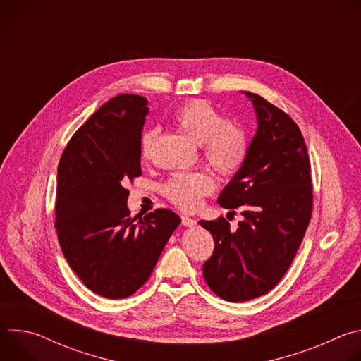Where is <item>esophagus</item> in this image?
<instances>
[{
	"mask_svg": "<svg viewBox=\"0 0 361 361\" xmlns=\"http://www.w3.org/2000/svg\"><path fill=\"white\" fill-rule=\"evenodd\" d=\"M181 224H183L184 227H195V226H197V221H195L194 219H191V217L183 216V217H181Z\"/></svg>",
	"mask_w": 361,
	"mask_h": 361,
	"instance_id": "obj_1",
	"label": "esophagus"
}]
</instances>
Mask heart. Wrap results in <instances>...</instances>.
Wrapping results in <instances>:
<instances>
[{"label": "heart", "instance_id": "1", "mask_svg": "<svg viewBox=\"0 0 361 361\" xmlns=\"http://www.w3.org/2000/svg\"><path fill=\"white\" fill-rule=\"evenodd\" d=\"M176 126L191 140L204 147V160L219 174H235L245 157L248 142L245 133L210 102L194 99L174 114ZM159 141V130L149 128L141 137V157L149 159ZM214 190V180L205 173H177L164 184V195L181 210H195L202 198Z\"/></svg>", "mask_w": 361, "mask_h": 361}]
</instances>
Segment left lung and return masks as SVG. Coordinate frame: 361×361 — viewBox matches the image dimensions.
Masks as SVG:
<instances>
[{"label": "left lung", "instance_id": "1", "mask_svg": "<svg viewBox=\"0 0 361 361\" xmlns=\"http://www.w3.org/2000/svg\"><path fill=\"white\" fill-rule=\"evenodd\" d=\"M245 95L257 114V133L241 169L217 200L224 209H240L244 220L235 231L224 217L198 221L214 238V251L202 264L204 279L231 302L257 298L277 286L313 212L310 160L298 126L263 97Z\"/></svg>", "mask_w": 361, "mask_h": 361}]
</instances>
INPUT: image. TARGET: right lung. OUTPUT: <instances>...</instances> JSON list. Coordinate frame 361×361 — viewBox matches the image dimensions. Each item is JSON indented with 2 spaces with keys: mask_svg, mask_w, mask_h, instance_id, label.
<instances>
[{
  "mask_svg": "<svg viewBox=\"0 0 361 361\" xmlns=\"http://www.w3.org/2000/svg\"><path fill=\"white\" fill-rule=\"evenodd\" d=\"M147 104L135 94L107 101L75 131L59 164L56 230L63 254L87 288L113 300L149 279L181 221L166 209L130 217L126 184L142 173Z\"/></svg>",
  "mask_w": 361,
  "mask_h": 361,
  "instance_id": "right-lung-1",
  "label": "right lung"
}]
</instances>
